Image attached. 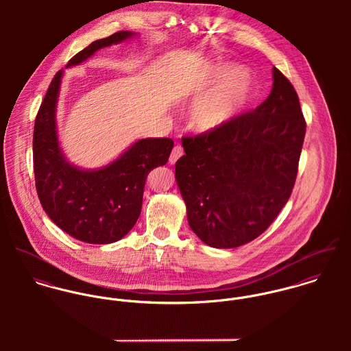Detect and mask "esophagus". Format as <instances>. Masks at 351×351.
Wrapping results in <instances>:
<instances>
[{"mask_svg":"<svg viewBox=\"0 0 351 351\" xmlns=\"http://www.w3.org/2000/svg\"><path fill=\"white\" fill-rule=\"evenodd\" d=\"M182 155H184V149H182L181 146H176V147L173 149V151H171V154H170L169 163H170V165H174Z\"/></svg>","mask_w":351,"mask_h":351,"instance_id":"1","label":"esophagus"}]
</instances>
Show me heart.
I'll use <instances>...</instances> for the list:
<instances>
[{
    "label": "heart",
    "mask_w": 351,
    "mask_h": 351,
    "mask_svg": "<svg viewBox=\"0 0 351 351\" xmlns=\"http://www.w3.org/2000/svg\"><path fill=\"white\" fill-rule=\"evenodd\" d=\"M212 82L224 84L202 97L191 113V125L199 132H212L224 127L246 108L254 96L250 77L237 66L220 67Z\"/></svg>",
    "instance_id": "1"
}]
</instances>
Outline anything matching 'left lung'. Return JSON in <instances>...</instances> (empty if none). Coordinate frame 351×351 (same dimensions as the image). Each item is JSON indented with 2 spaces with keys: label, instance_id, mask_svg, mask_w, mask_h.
<instances>
[{
  "label": "left lung",
  "instance_id": "left-lung-1",
  "mask_svg": "<svg viewBox=\"0 0 351 351\" xmlns=\"http://www.w3.org/2000/svg\"><path fill=\"white\" fill-rule=\"evenodd\" d=\"M305 127L293 85L273 67V89L259 106L182 138L176 180L205 245L234 249L267 230L292 195Z\"/></svg>",
  "mask_w": 351,
  "mask_h": 351
}]
</instances>
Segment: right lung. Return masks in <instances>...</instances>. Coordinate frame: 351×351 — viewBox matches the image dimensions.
Here are the masks:
<instances>
[{"label": "right lung", "instance_id": "1", "mask_svg": "<svg viewBox=\"0 0 351 351\" xmlns=\"http://www.w3.org/2000/svg\"><path fill=\"white\" fill-rule=\"evenodd\" d=\"M134 34L119 31L96 40L67 63L80 64L97 50L121 43ZM63 70L51 81L35 120L34 173L40 204L51 220L70 237L106 245L120 241L141 216L143 192L152 169L167 163L174 142L149 138L134 143L116 160L99 170L70 165L58 143L56 101Z\"/></svg>", "mask_w": 351, "mask_h": 351}]
</instances>
